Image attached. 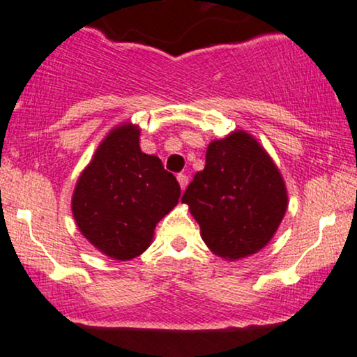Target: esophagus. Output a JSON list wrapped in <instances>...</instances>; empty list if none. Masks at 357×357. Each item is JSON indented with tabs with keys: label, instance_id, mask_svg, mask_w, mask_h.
I'll list each match as a JSON object with an SVG mask.
<instances>
[{
	"label": "esophagus",
	"instance_id": "obj_1",
	"mask_svg": "<svg viewBox=\"0 0 357 357\" xmlns=\"http://www.w3.org/2000/svg\"><path fill=\"white\" fill-rule=\"evenodd\" d=\"M178 183H179V186H181V189L184 191V189H186V188H188V184H189V178H188V174L179 173V174H178Z\"/></svg>",
	"mask_w": 357,
	"mask_h": 357
}]
</instances>
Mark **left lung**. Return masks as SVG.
I'll return each instance as SVG.
<instances>
[{
	"mask_svg": "<svg viewBox=\"0 0 357 357\" xmlns=\"http://www.w3.org/2000/svg\"><path fill=\"white\" fill-rule=\"evenodd\" d=\"M181 201L199 222L202 241L229 260L270 242L287 211L282 174L250 135L236 132L207 146L206 166Z\"/></svg>",
	"mask_w": 357,
	"mask_h": 357,
	"instance_id": "1",
	"label": "left lung"
}]
</instances>
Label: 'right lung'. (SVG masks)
Instances as JSON below:
<instances>
[{"label": "right lung", "mask_w": 357, "mask_h": 357, "mask_svg": "<svg viewBox=\"0 0 357 357\" xmlns=\"http://www.w3.org/2000/svg\"><path fill=\"white\" fill-rule=\"evenodd\" d=\"M138 137L133 125L110 132L72 197L80 232L116 260H132L148 249L156 224L178 204L181 194L160 158L139 150Z\"/></svg>", "instance_id": "1"}]
</instances>
